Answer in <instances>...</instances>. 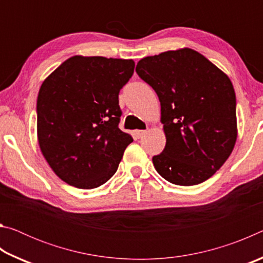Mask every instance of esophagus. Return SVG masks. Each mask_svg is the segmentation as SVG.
Segmentation results:
<instances>
[{"label":"esophagus","instance_id":"obj_1","mask_svg":"<svg viewBox=\"0 0 263 263\" xmlns=\"http://www.w3.org/2000/svg\"><path fill=\"white\" fill-rule=\"evenodd\" d=\"M146 132H147L146 130H136V131H135V135H136L138 138H140V137L144 136Z\"/></svg>","mask_w":263,"mask_h":263}]
</instances>
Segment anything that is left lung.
Listing matches in <instances>:
<instances>
[{"instance_id": "8db88e82", "label": "left lung", "mask_w": 263, "mask_h": 263, "mask_svg": "<svg viewBox=\"0 0 263 263\" xmlns=\"http://www.w3.org/2000/svg\"><path fill=\"white\" fill-rule=\"evenodd\" d=\"M136 72L161 104L166 146L152 159L157 172L177 185L210 179L237 141V103L228 75L186 47L146 57Z\"/></svg>"}]
</instances>
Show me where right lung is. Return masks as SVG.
<instances>
[{"mask_svg":"<svg viewBox=\"0 0 263 263\" xmlns=\"http://www.w3.org/2000/svg\"><path fill=\"white\" fill-rule=\"evenodd\" d=\"M133 70L131 59L74 55L43 82L37 99L39 147L66 183L97 188L117 172L133 141L118 127V94Z\"/></svg>","mask_w":263,"mask_h":263,"instance_id":"right-lung-1","label":"right lung"}]
</instances>
